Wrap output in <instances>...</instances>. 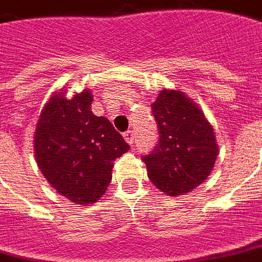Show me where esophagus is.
<instances>
[{"label": "esophagus", "mask_w": 262, "mask_h": 262, "mask_svg": "<svg viewBox=\"0 0 262 262\" xmlns=\"http://www.w3.org/2000/svg\"><path fill=\"white\" fill-rule=\"evenodd\" d=\"M124 139H125V142H128L129 145L134 144V141H135V134L133 131H127V133H124Z\"/></svg>", "instance_id": "obj_1"}]
</instances>
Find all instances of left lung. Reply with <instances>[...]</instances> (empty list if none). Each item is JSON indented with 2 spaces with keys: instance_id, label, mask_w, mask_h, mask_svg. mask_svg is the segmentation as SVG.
<instances>
[{
  "instance_id": "obj_1",
  "label": "left lung",
  "mask_w": 262,
  "mask_h": 262,
  "mask_svg": "<svg viewBox=\"0 0 262 262\" xmlns=\"http://www.w3.org/2000/svg\"><path fill=\"white\" fill-rule=\"evenodd\" d=\"M159 141L142 156L150 181L177 196L194 190L211 174L219 146L213 128L195 103L180 91L163 89L152 104Z\"/></svg>"
}]
</instances>
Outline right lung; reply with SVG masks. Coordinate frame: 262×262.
<instances>
[{
	"instance_id": "obj_1",
	"label": "right lung",
	"mask_w": 262,
	"mask_h": 262,
	"mask_svg": "<svg viewBox=\"0 0 262 262\" xmlns=\"http://www.w3.org/2000/svg\"><path fill=\"white\" fill-rule=\"evenodd\" d=\"M92 92L60 91L46 103L34 131V156L55 191L79 205L106 192L114 160L129 150L106 117L92 113Z\"/></svg>"
}]
</instances>
